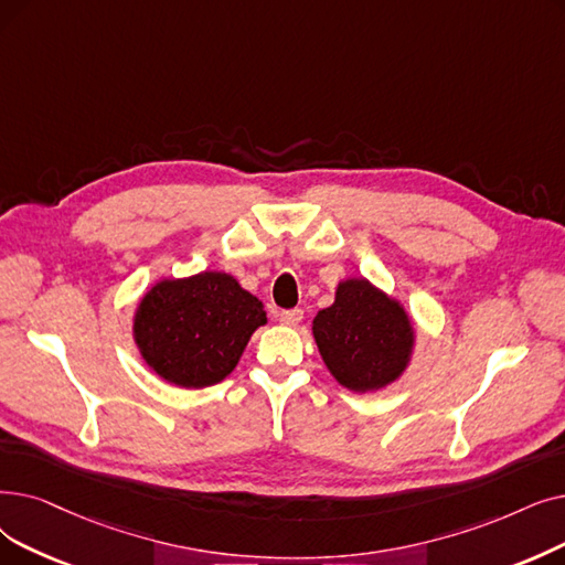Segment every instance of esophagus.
<instances>
[{
    "label": "esophagus",
    "instance_id": "esophagus-1",
    "mask_svg": "<svg viewBox=\"0 0 565 565\" xmlns=\"http://www.w3.org/2000/svg\"><path fill=\"white\" fill-rule=\"evenodd\" d=\"M302 316H305L302 309H284L279 311V321L284 326H298L302 321Z\"/></svg>",
    "mask_w": 565,
    "mask_h": 565
}]
</instances>
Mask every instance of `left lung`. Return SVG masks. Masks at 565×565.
Returning <instances> with one entry per match:
<instances>
[{
  "mask_svg": "<svg viewBox=\"0 0 565 565\" xmlns=\"http://www.w3.org/2000/svg\"><path fill=\"white\" fill-rule=\"evenodd\" d=\"M313 337L332 376L355 392L395 381L413 349L406 311L364 279L339 284L334 305L313 318Z\"/></svg>",
  "mask_w": 565,
  "mask_h": 565,
  "instance_id": "1",
  "label": "left lung"
}]
</instances>
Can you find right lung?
Returning a JSON list of instances; mask_svg holds the SVG:
<instances>
[{"label":"right lung","mask_w":565,"mask_h":565,"mask_svg":"<svg viewBox=\"0 0 565 565\" xmlns=\"http://www.w3.org/2000/svg\"><path fill=\"white\" fill-rule=\"evenodd\" d=\"M265 323L263 305L231 275L201 273L157 284L142 298L134 334L152 370L180 387L224 381Z\"/></svg>","instance_id":"1"}]
</instances>
